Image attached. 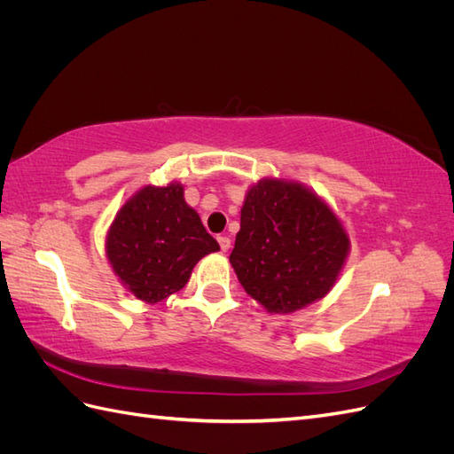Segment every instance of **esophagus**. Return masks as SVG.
I'll list each match as a JSON object with an SVG mask.
<instances>
[{
	"mask_svg": "<svg viewBox=\"0 0 454 454\" xmlns=\"http://www.w3.org/2000/svg\"><path fill=\"white\" fill-rule=\"evenodd\" d=\"M217 242H219V248H222V252H227L231 248V239L229 237H217Z\"/></svg>",
	"mask_w": 454,
	"mask_h": 454,
	"instance_id": "obj_1",
	"label": "esophagus"
}]
</instances>
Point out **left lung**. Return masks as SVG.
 <instances>
[{
	"instance_id": "obj_1",
	"label": "left lung",
	"mask_w": 454,
	"mask_h": 454,
	"mask_svg": "<svg viewBox=\"0 0 454 454\" xmlns=\"http://www.w3.org/2000/svg\"><path fill=\"white\" fill-rule=\"evenodd\" d=\"M337 215L307 187L261 180L246 195L229 261L246 294L287 314L332 290L348 254Z\"/></svg>"
}]
</instances>
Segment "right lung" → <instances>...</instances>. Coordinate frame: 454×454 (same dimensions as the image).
Returning <instances> with one entry per match:
<instances>
[{"instance_id":"1","label":"right lung","mask_w":454,"mask_h":454,"mask_svg":"<svg viewBox=\"0 0 454 454\" xmlns=\"http://www.w3.org/2000/svg\"><path fill=\"white\" fill-rule=\"evenodd\" d=\"M219 250L184 187H144L117 212L106 254L122 286L145 303L180 292L204 255Z\"/></svg>"}]
</instances>
